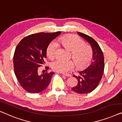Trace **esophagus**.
Wrapping results in <instances>:
<instances>
[{
  "instance_id": "34e87169",
  "label": "esophagus",
  "mask_w": 122,
  "mask_h": 122,
  "mask_svg": "<svg viewBox=\"0 0 122 122\" xmlns=\"http://www.w3.org/2000/svg\"><path fill=\"white\" fill-rule=\"evenodd\" d=\"M63 76H66V77H71V74H69V73H65V74H63Z\"/></svg>"
}]
</instances>
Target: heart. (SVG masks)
Masks as SVG:
<instances>
[{
	"instance_id": "b5f03b06",
	"label": "heart",
	"mask_w": 122,
	"mask_h": 122,
	"mask_svg": "<svg viewBox=\"0 0 122 122\" xmlns=\"http://www.w3.org/2000/svg\"><path fill=\"white\" fill-rule=\"evenodd\" d=\"M58 41L65 47L71 50V56L79 67L88 65L92 58V50L89 46L85 45V42L78 36L70 34L61 37ZM59 44L57 41H51L46 49L47 55L50 59H53L57 55ZM54 71L60 73H67L71 71L75 67V62L72 60L57 59L51 64Z\"/></svg>"
}]
</instances>
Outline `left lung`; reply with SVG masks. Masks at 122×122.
I'll list each match as a JSON object with an SVG mask.
<instances>
[{"mask_svg":"<svg viewBox=\"0 0 122 122\" xmlns=\"http://www.w3.org/2000/svg\"><path fill=\"white\" fill-rule=\"evenodd\" d=\"M78 34L90 43L92 49L93 57L92 63L85 70L80 71L81 76L74 75L78 79V84L72 88L78 94H87L93 91L98 86L104 71V56L98 43L92 37L82 33Z\"/></svg>","mask_w":122,"mask_h":122,"instance_id":"obj_1","label":"left lung"}]
</instances>
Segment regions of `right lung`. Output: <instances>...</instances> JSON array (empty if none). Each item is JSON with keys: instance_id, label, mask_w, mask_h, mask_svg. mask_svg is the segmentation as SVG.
Instances as JSON below:
<instances>
[{"instance_id": "add662e5", "label": "right lung", "mask_w": 122, "mask_h": 122, "mask_svg": "<svg viewBox=\"0 0 122 122\" xmlns=\"http://www.w3.org/2000/svg\"><path fill=\"white\" fill-rule=\"evenodd\" d=\"M61 32L39 33L23 38L16 46L13 61L15 74L21 86L30 93H38L49 84L54 72L38 73V67L45 64L46 49ZM49 67H45V71Z\"/></svg>"}]
</instances>
